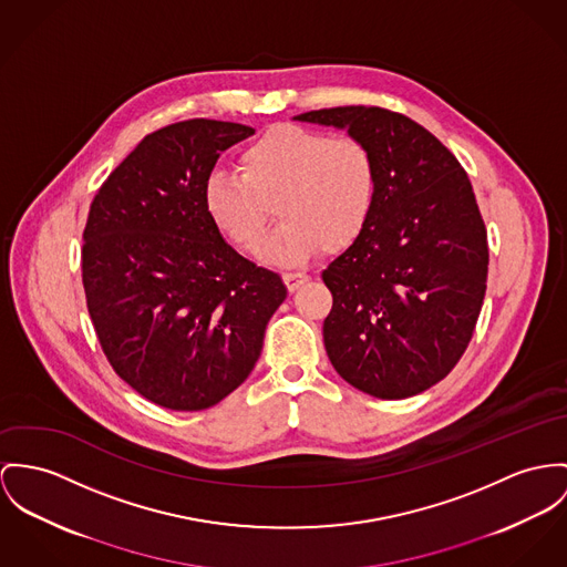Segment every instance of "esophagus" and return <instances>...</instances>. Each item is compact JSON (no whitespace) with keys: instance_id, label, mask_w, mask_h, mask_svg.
<instances>
[{"instance_id":"34e87169","label":"esophagus","mask_w":567,"mask_h":567,"mask_svg":"<svg viewBox=\"0 0 567 567\" xmlns=\"http://www.w3.org/2000/svg\"><path fill=\"white\" fill-rule=\"evenodd\" d=\"M282 278H285V282H287L289 291L300 289V287L305 285L306 280H308V276H306L305 271H287Z\"/></svg>"}]
</instances>
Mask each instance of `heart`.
I'll use <instances>...</instances> for the list:
<instances>
[{
  "mask_svg": "<svg viewBox=\"0 0 567 567\" xmlns=\"http://www.w3.org/2000/svg\"><path fill=\"white\" fill-rule=\"evenodd\" d=\"M239 171H212L203 205L233 244L252 248L271 203L280 221L257 257L271 265H300L319 248H349L371 221L378 203V164L355 137L280 125L265 131L239 155Z\"/></svg>",
  "mask_w": 567,
  "mask_h": 567,
  "instance_id": "heart-1",
  "label": "heart"
}]
</instances>
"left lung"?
<instances>
[{"label":"left lung","instance_id":"8db88e82","mask_svg":"<svg viewBox=\"0 0 567 567\" xmlns=\"http://www.w3.org/2000/svg\"><path fill=\"white\" fill-rule=\"evenodd\" d=\"M348 131L378 164L364 233L323 269L332 310L323 346L337 373L378 399H405L451 373L468 348L487 282V233L453 153L384 107L293 116Z\"/></svg>","mask_w":567,"mask_h":567}]
</instances>
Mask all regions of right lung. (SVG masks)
Returning a JSON list of instances; mask_svg holds the SVG:
<instances>
[{
	"label": "right lung",
	"instance_id": "1",
	"mask_svg": "<svg viewBox=\"0 0 567 567\" xmlns=\"http://www.w3.org/2000/svg\"><path fill=\"white\" fill-rule=\"evenodd\" d=\"M252 127L194 118L146 135L96 192L82 250L87 312L114 371L196 412L246 382L282 278L237 255L203 205L219 155Z\"/></svg>",
	"mask_w": 567,
	"mask_h": 567
}]
</instances>
